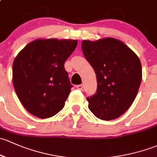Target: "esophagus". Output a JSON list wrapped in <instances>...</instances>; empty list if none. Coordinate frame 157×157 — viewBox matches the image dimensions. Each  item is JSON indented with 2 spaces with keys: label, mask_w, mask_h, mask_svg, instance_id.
I'll list each match as a JSON object with an SVG mask.
<instances>
[{
  "label": "esophagus",
  "mask_w": 157,
  "mask_h": 157,
  "mask_svg": "<svg viewBox=\"0 0 157 157\" xmlns=\"http://www.w3.org/2000/svg\"><path fill=\"white\" fill-rule=\"evenodd\" d=\"M76 88L78 90H82V89H83V85H76Z\"/></svg>",
  "instance_id": "34e87169"
}]
</instances>
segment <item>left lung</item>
Wrapping results in <instances>:
<instances>
[{
    "label": "left lung",
    "mask_w": 157,
    "mask_h": 157,
    "mask_svg": "<svg viewBox=\"0 0 157 157\" xmlns=\"http://www.w3.org/2000/svg\"><path fill=\"white\" fill-rule=\"evenodd\" d=\"M84 56L96 73V94L87 98L88 108L102 120L122 116L135 101L142 79L141 63L122 41L106 38L82 43Z\"/></svg>",
    "instance_id": "1"
}]
</instances>
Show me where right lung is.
<instances>
[{
	"mask_svg": "<svg viewBox=\"0 0 157 157\" xmlns=\"http://www.w3.org/2000/svg\"><path fill=\"white\" fill-rule=\"evenodd\" d=\"M77 44L76 40L38 39L27 44L15 58L14 89L31 114L46 119L63 108L72 87L64 63Z\"/></svg>",
	"mask_w": 157,
	"mask_h": 157,
	"instance_id": "right-lung-1",
	"label": "right lung"
}]
</instances>
